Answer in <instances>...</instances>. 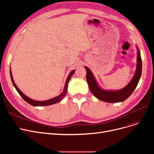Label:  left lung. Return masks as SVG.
Instances as JSON below:
<instances>
[{"instance_id": "obj_1", "label": "left lung", "mask_w": 154, "mask_h": 154, "mask_svg": "<svg viewBox=\"0 0 154 154\" xmlns=\"http://www.w3.org/2000/svg\"><path fill=\"white\" fill-rule=\"evenodd\" d=\"M137 49H138V48H137ZM137 69L133 79L125 87L118 91H106L102 90L99 87L97 83L96 82L91 71L88 69V67H85L87 71V81L88 86H89L90 90L94 95L102 101L110 103L123 102L126 100L133 93L141 77L142 63L139 50H138V52H137Z\"/></svg>"}]
</instances>
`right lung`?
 <instances>
[{"label": "right lung", "mask_w": 154, "mask_h": 154, "mask_svg": "<svg viewBox=\"0 0 154 154\" xmlns=\"http://www.w3.org/2000/svg\"><path fill=\"white\" fill-rule=\"evenodd\" d=\"M75 72V70H72L70 73V74L69 75V77L66 80V84H65V87H64V90L63 91V92L59 96L56 97H54L53 99H51L50 100H45V101H42V102H40V101H36V100H32L30 98H29L28 97H27L25 94H23L19 89V88L17 87V86L16 85V84H15L14 81V79H13V77H12V72H11V70H10V74H11V80H12V82L13 83V85L15 87V89L17 90V91L19 92V94H20V95L23 98V99L26 101L27 103H29V104L32 105V106H50V105H52V104H54V103H57L59 102H60V100H62L63 99V98L65 96H66V94L67 93V88H68V83L69 82V80L71 78V77L72 76V75L74 74V73Z\"/></svg>", "instance_id": "obj_1"}]
</instances>
